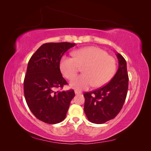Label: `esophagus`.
Here are the masks:
<instances>
[{"label":"esophagus","mask_w":151,"mask_h":151,"mask_svg":"<svg viewBox=\"0 0 151 151\" xmlns=\"http://www.w3.org/2000/svg\"><path fill=\"white\" fill-rule=\"evenodd\" d=\"M80 93H81V92H79V91H75V94H79Z\"/></svg>","instance_id":"1"}]
</instances>
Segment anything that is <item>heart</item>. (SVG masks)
<instances>
[{"instance_id":"obj_1","label":"heart","mask_w":151,"mask_h":151,"mask_svg":"<svg viewBox=\"0 0 151 151\" xmlns=\"http://www.w3.org/2000/svg\"><path fill=\"white\" fill-rule=\"evenodd\" d=\"M72 56H63L60 62L62 74L68 80L72 79L83 67L82 74L71 81L70 86L84 90L91 86L99 88L106 84L116 71V61L101 48L88 47L76 50Z\"/></svg>"}]
</instances>
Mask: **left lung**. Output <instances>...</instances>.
Wrapping results in <instances>:
<instances>
[{"label": "left lung", "instance_id": "obj_1", "mask_svg": "<svg viewBox=\"0 0 151 151\" xmlns=\"http://www.w3.org/2000/svg\"><path fill=\"white\" fill-rule=\"evenodd\" d=\"M118 68L112 79L101 88L84 94V112L89 121L102 124L113 119L122 109L127 97L129 76L127 62L116 53Z\"/></svg>", "mask_w": 151, "mask_h": 151}]
</instances>
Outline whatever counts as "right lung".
<instances>
[{"instance_id":"right-lung-1","label":"right lung","mask_w":151,"mask_h":151,"mask_svg":"<svg viewBox=\"0 0 151 151\" xmlns=\"http://www.w3.org/2000/svg\"><path fill=\"white\" fill-rule=\"evenodd\" d=\"M75 43H47L42 45L29 59L24 81L27 104L38 120L49 124L65 118L73 89L55 91L67 84L62 76L60 62L63 55Z\"/></svg>"}]
</instances>
